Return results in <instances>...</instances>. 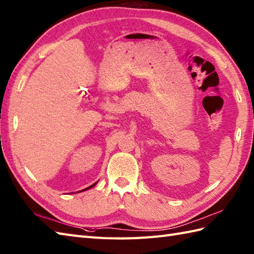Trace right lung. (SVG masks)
I'll list each match as a JSON object with an SVG mask.
<instances>
[{
  "label": "right lung",
  "instance_id": "right-lung-1",
  "mask_svg": "<svg viewBox=\"0 0 254 254\" xmlns=\"http://www.w3.org/2000/svg\"><path fill=\"white\" fill-rule=\"evenodd\" d=\"M97 184V182L96 183H94L93 185H91V186H88V187H86V188H84V190H80V191H78V192H81V191H84V190H90V188H92V187H94Z\"/></svg>",
  "mask_w": 254,
  "mask_h": 254
}]
</instances>
